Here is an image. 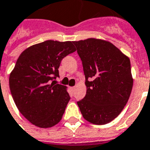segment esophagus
I'll return each instance as SVG.
<instances>
[{"label":"esophagus","mask_w":150,"mask_h":150,"mask_svg":"<svg viewBox=\"0 0 150 150\" xmlns=\"http://www.w3.org/2000/svg\"><path fill=\"white\" fill-rule=\"evenodd\" d=\"M75 86H72L71 90H75Z\"/></svg>","instance_id":"1"}]
</instances>
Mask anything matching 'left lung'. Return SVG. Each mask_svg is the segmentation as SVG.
Segmentation results:
<instances>
[{"instance_id": "left-lung-1", "label": "left lung", "mask_w": 150, "mask_h": 150, "mask_svg": "<svg viewBox=\"0 0 150 150\" xmlns=\"http://www.w3.org/2000/svg\"><path fill=\"white\" fill-rule=\"evenodd\" d=\"M86 79V94L77 102L83 117L95 125L117 117L133 87L130 61L110 42L89 38L73 41Z\"/></svg>"}]
</instances>
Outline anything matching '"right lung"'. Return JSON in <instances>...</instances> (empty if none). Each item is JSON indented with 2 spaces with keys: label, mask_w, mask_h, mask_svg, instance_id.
Wrapping results in <instances>:
<instances>
[{
  "label": "right lung",
  "mask_w": 150,
  "mask_h": 150,
  "mask_svg": "<svg viewBox=\"0 0 150 150\" xmlns=\"http://www.w3.org/2000/svg\"><path fill=\"white\" fill-rule=\"evenodd\" d=\"M71 41L46 40L28 47L9 75V88L19 111L40 128L60 122L70 100L67 87L55 84L61 60L75 52Z\"/></svg>",
  "instance_id": "right-lung-1"
}]
</instances>
